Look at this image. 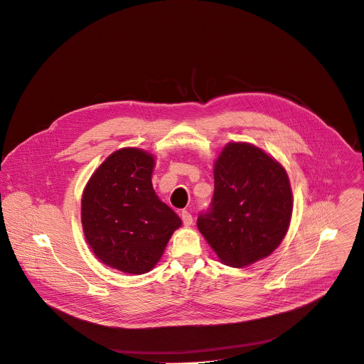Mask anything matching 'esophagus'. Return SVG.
Returning <instances> with one entry per match:
<instances>
[{
	"instance_id": "34e87169",
	"label": "esophagus",
	"mask_w": 364,
	"mask_h": 364,
	"mask_svg": "<svg viewBox=\"0 0 364 364\" xmlns=\"http://www.w3.org/2000/svg\"><path fill=\"white\" fill-rule=\"evenodd\" d=\"M181 218H182V221H183V225L189 227V225L192 224V215H191V213L182 211V213H181Z\"/></svg>"
}]
</instances>
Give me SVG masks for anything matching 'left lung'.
Instances as JSON below:
<instances>
[{
	"label": "left lung",
	"mask_w": 364,
	"mask_h": 364,
	"mask_svg": "<svg viewBox=\"0 0 364 364\" xmlns=\"http://www.w3.org/2000/svg\"><path fill=\"white\" fill-rule=\"evenodd\" d=\"M294 208L288 173L250 143H228L214 165V196L198 228L224 264L267 257L287 235Z\"/></svg>",
	"instance_id": "obj_1"
}]
</instances>
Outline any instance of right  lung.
<instances>
[{
	"instance_id": "1",
	"label": "right lung",
	"mask_w": 364,
	"mask_h": 364,
	"mask_svg": "<svg viewBox=\"0 0 364 364\" xmlns=\"http://www.w3.org/2000/svg\"><path fill=\"white\" fill-rule=\"evenodd\" d=\"M153 169V154L119 149L102 161L82 193L80 221L90 247L104 264L124 273L151 270L182 225L156 195Z\"/></svg>"
}]
</instances>
